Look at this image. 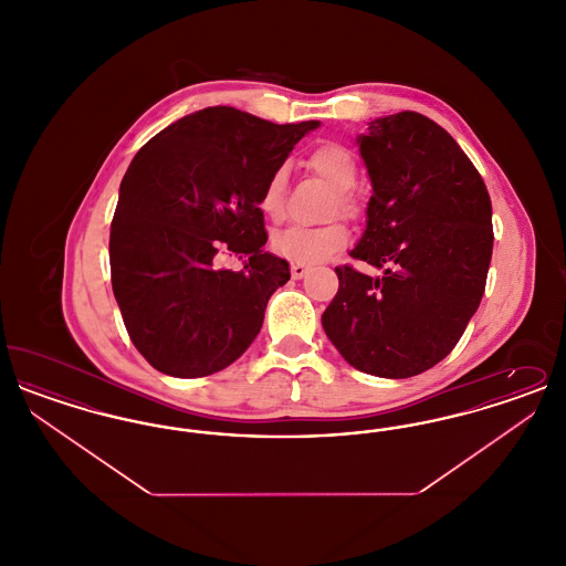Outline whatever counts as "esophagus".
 Returning <instances> with one entry per match:
<instances>
[{
  "instance_id": "obj_1",
  "label": "esophagus",
  "mask_w": 566,
  "mask_h": 566,
  "mask_svg": "<svg viewBox=\"0 0 566 566\" xmlns=\"http://www.w3.org/2000/svg\"><path fill=\"white\" fill-rule=\"evenodd\" d=\"M307 271H310L307 265H301V263H293V265H291V273H293V277H295V280H301Z\"/></svg>"
}]
</instances>
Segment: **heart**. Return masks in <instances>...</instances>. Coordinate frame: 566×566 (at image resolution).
<instances>
[{
	"instance_id": "b5f03b06",
	"label": "heart",
	"mask_w": 566,
	"mask_h": 566,
	"mask_svg": "<svg viewBox=\"0 0 566 566\" xmlns=\"http://www.w3.org/2000/svg\"><path fill=\"white\" fill-rule=\"evenodd\" d=\"M310 169L321 176L324 182L335 192L333 212L356 218L360 208L350 189L356 185L358 167L352 157L350 150L339 144H324L310 155ZM284 190H286V169L277 167L265 182L259 208L261 212L280 220L284 216ZM350 233L342 222H328L323 227H289L282 231H275L271 238V248L275 254L301 263V265H316L337 254L348 245Z\"/></svg>"
}]
</instances>
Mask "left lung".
I'll use <instances>...</instances> for the list:
<instances>
[{"label":"left lung","instance_id":"8db88e82","mask_svg":"<svg viewBox=\"0 0 566 566\" xmlns=\"http://www.w3.org/2000/svg\"><path fill=\"white\" fill-rule=\"evenodd\" d=\"M356 142L374 195L350 256L384 275L335 268L324 333L358 371L418 376L454 350L480 307L494 242L490 195L457 139L418 112L376 118Z\"/></svg>","mask_w":566,"mask_h":566}]
</instances>
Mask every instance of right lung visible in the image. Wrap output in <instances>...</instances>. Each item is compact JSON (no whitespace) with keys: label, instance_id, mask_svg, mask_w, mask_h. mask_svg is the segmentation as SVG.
<instances>
[{"label":"right lung","instance_id":"1","mask_svg":"<svg viewBox=\"0 0 566 566\" xmlns=\"http://www.w3.org/2000/svg\"><path fill=\"white\" fill-rule=\"evenodd\" d=\"M318 125L214 106L171 123L135 155L112 218L109 271L127 333L157 371L212 376L259 335L270 296L291 280L289 263L263 250L259 199ZM220 251L248 255L244 270L216 269Z\"/></svg>","mask_w":566,"mask_h":566}]
</instances>
